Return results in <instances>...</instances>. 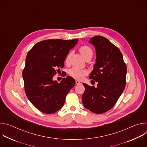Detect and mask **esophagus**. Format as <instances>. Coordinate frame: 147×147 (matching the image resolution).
<instances>
[{
  "mask_svg": "<svg viewBox=\"0 0 147 147\" xmlns=\"http://www.w3.org/2000/svg\"><path fill=\"white\" fill-rule=\"evenodd\" d=\"M76 84L78 85V84H80L81 82H80L79 81H78V80H76Z\"/></svg>",
  "mask_w": 147,
  "mask_h": 147,
  "instance_id": "esophagus-1",
  "label": "esophagus"
}]
</instances>
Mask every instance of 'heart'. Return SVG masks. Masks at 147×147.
I'll list each match as a JSON object with an SVG mask.
<instances>
[{"instance_id":"obj_1","label":"heart","mask_w":147,"mask_h":147,"mask_svg":"<svg viewBox=\"0 0 147 147\" xmlns=\"http://www.w3.org/2000/svg\"><path fill=\"white\" fill-rule=\"evenodd\" d=\"M80 52L86 59L87 58L91 59L93 56V51L91 48L88 46H82L80 48ZM71 53H69L66 58V61L69 60ZM70 75L76 80H81L85 76L87 75L88 71L86 69H81L77 67H73L70 70Z\"/></svg>"}]
</instances>
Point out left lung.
Here are the masks:
<instances>
[{"mask_svg":"<svg viewBox=\"0 0 147 147\" xmlns=\"http://www.w3.org/2000/svg\"><path fill=\"white\" fill-rule=\"evenodd\" d=\"M90 43L94 46L96 56L90 78L98 84L95 88L83 83L85 91L82 101L87 109L101 114L112 109L123 93L126 82L127 67L119 49L107 38L94 36Z\"/></svg>","mask_w":147,"mask_h":147,"instance_id":"8db88e82","label":"left lung"}]
</instances>
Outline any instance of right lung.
Returning <instances> with one entry per match:
<instances>
[{
	"instance_id": "right-lung-1",
	"label": "right lung",
	"mask_w": 147,
	"mask_h": 147,
	"mask_svg": "<svg viewBox=\"0 0 147 147\" xmlns=\"http://www.w3.org/2000/svg\"><path fill=\"white\" fill-rule=\"evenodd\" d=\"M78 39H48L39 42L28 52L23 71L26 95L33 105L47 114L60 109L76 81L67 76L60 83L53 80L56 71L64 67L69 51Z\"/></svg>"
}]
</instances>
